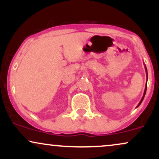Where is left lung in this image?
Segmentation results:
<instances>
[{"label":"left lung","instance_id":"1","mask_svg":"<svg viewBox=\"0 0 159 159\" xmlns=\"http://www.w3.org/2000/svg\"><path fill=\"white\" fill-rule=\"evenodd\" d=\"M144 66H145V70H146V72H147V79H148V74H147V67H146V66H145V65H144ZM147 84H146V87H145V90H144L143 96V97H142L141 100H140V101L139 104H138V106H137V107H138V106H139V105H140V104H141L142 102H143V98H144V96H145L146 92H147Z\"/></svg>","mask_w":159,"mask_h":159}]
</instances>
